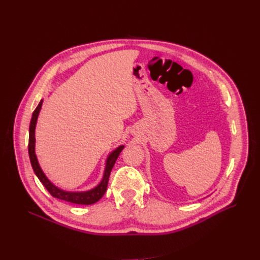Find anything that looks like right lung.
I'll return each instance as SVG.
<instances>
[{
    "label": "right lung",
    "instance_id": "obj_1",
    "mask_svg": "<svg viewBox=\"0 0 260 260\" xmlns=\"http://www.w3.org/2000/svg\"><path fill=\"white\" fill-rule=\"evenodd\" d=\"M42 100L40 101V103L38 104V106L36 107L35 112L32 114V118L30 120V124H29V140H28V153H29V159H30V163L31 167L34 169L35 174L37 175V177L39 178V180L42 182V184L45 186V188L48 190L49 194L54 197L58 198L67 202H72V203H76V204H92L94 202H97L98 200L101 199V197L105 194L106 188H107V183H108V178H109V174L112 172V169L115 166V162L117 160V158L119 157L121 151L123 149V145L119 146L118 148H116L115 151L108 156L107 161H106V167H105V171H104V176L103 179L101 181V183L95 186L94 188L88 190V192H82V193H72V192H64V190L58 188L54 186L47 178L46 176L44 175V173L41 170V168L39 167V163L35 154V128H36V123H37V119H38V115L40 113L41 106H42Z\"/></svg>",
    "mask_w": 260,
    "mask_h": 260
}]
</instances>
